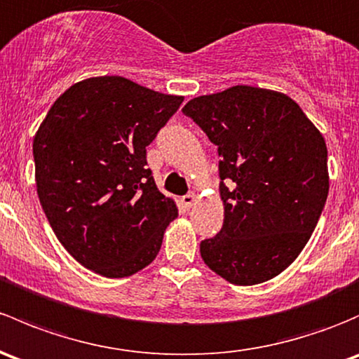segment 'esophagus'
I'll list each match as a JSON object with an SVG mask.
<instances>
[{
  "mask_svg": "<svg viewBox=\"0 0 359 359\" xmlns=\"http://www.w3.org/2000/svg\"><path fill=\"white\" fill-rule=\"evenodd\" d=\"M196 201H198V196H196L194 192H189V194L182 198V203L187 206V208H192V206L196 205Z\"/></svg>",
  "mask_w": 359,
  "mask_h": 359,
  "instance_id": "esophagus-1",
  "label": "esophagus"
}]
</instances>
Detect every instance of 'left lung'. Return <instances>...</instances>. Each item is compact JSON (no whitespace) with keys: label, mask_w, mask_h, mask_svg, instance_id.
I'll use <instances>...</instances> for the list:
<instances>
[{"label":"left lung","mask_w":359,"mask_h":359,"mask_svg":"<svg viewBox=\"0 0 359 359\" xmlns=\"http://www.w3.org/2000/svg\"><path fill=\"white\" fill-rule=\"evenodd\" d=\"M182 111L222 158L224 227L199 244L203 262L236 285L277 277L301 255L325 206L322 132L287 94L252 86L192 97Z\"/></svg>","instance_id":"1"}]
</instances>
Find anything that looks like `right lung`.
Returning <instances> with one entry per match:
<instances>
[{
    "label": "right lung",
    "instance_id": "obj_1",
    "mask_svg": "<svg viewBox=\"0 0 359 359\" xmlns=\"http://www.w3.org/2000/svg\"><path fill=\"white\" fill-rule=\"evenodd\" d=\"M184 96L120 75L70 86L34 135L36 187L53 232L86 269L123 278L149 265L179 210L154 184L146 146Z\"/></svg>",
    "mask_w": 359,
    "mask_h": 359
}]
</instances>
